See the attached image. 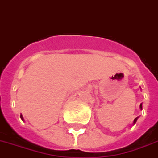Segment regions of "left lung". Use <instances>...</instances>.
Instances as JSON below:
<instances>
[{"instance_id":"8db88e82","label":"left lung","mask_w":158,"mask_h":158,"mask_svg":"<svg viewBox=\"0 0 158 158\" xmlns=\"http://www.w3.org/2000/svg\"><path fill=\"white\" fill-rule=\"evenodd\" d=\"M140 109H141V110H142V103H141V104H140ZM137 119H138V117H136V118H135V119H134L133 123H132V124H133V125H134V124H135V123H137Z\"/></svg>"}]
</instances>
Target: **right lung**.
<instances>
[{"label":"right lung","instance_id":"1","mask_svg":"<svg viewBox=\"0 0 158 158\" xmlns=\"http://www.w3.org/2000/svg\"><path fill=\"white\" fill-rule=\"evenodd\" d=\"M21 119L24 122V118H23V117H22V115H21Z\"/></svg>","mask_w":158,"mask_h":158}]
</instances>
